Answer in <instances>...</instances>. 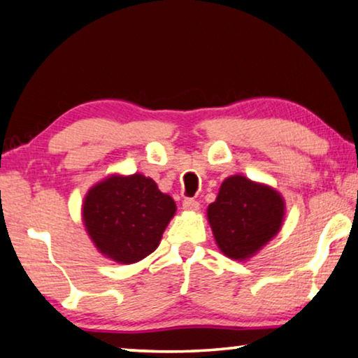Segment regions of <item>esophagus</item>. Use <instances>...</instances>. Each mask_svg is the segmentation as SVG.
Instances as JSON below:
<instances>
[{
    "label": "esophagus",
    "instance_id": "1",
    "mask_svg": "<svg viewBox=\"0 0 358 358\" xmlns=\"http://www.w3.org/2000/svg\"><path fill=\"white\" fill-rule=\"evenodd\" d=\"M183 209L188 210V213H194V210L199 209V203L193 198H186L183 201Z\"/></svg>",
    "mask_w": 358,
    "mask_h": 358
}]
</instances>
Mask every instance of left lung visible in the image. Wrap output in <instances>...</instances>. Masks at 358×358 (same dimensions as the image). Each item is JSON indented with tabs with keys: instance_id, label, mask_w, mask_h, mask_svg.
I'll list each match as a JSON object with an SVG mask.
<instances>
[{
	"instance_id": "left-lung-1",
	"label": "left lung",
	"mask_w": 358,
	"mask_h": 358,
	"mask_svg": "<svg viewBox=\"0 0 358 358\" xmlns=\"http://www.w3.org/2000/svg\"><path fill=\"white\" fill-rule=\"evenodd\" d=\"M284 215L285 201L279 191L243 175L225 178L208 206L215 243L235 261H246L263 250L279 234Z\"/></svg>"
}]
</instances>
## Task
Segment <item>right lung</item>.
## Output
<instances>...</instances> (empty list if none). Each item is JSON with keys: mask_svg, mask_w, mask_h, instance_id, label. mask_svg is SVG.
Masks as SVG:
<instances>
[{"mask_svg": "<svg viewBox=\"0 0 358 358\" xmlns=\"http://www.w3.org/2000/svg\"><path fill=\"white\" fill-rule=\"evenodd\" d=\"M80 209L99 253L118 264H134L157 248L177 204L143 173H112L90 186Z\"/></svg>", "mask_w": 358, "mask_h": 358, "instance_id": "1", "label": "right lung"}]
</instances>
